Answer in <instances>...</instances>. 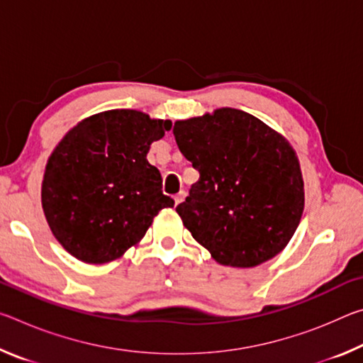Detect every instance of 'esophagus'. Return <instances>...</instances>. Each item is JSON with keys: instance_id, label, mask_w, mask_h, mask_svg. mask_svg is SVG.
<instances>
[{"instance_id": "34e87169", "label": "esophagus", "mask_w": 363, "mask_h": 363, "mask_svg": "<svg viewBox=\"0 0 363 363\" xmlns=\"http://www.w3.org/2000/svg\"><path fill=\"white\" fill-rule=\"evenodd\" d=\"M186 192H184V190H182V192H179V194H177L176 196H174V205L177 206V205H179V203H182V201H184V199H186Z\"/></svg>"}]
</instances>
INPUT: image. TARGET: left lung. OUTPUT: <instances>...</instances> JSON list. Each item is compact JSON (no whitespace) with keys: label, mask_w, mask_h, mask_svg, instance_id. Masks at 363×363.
<instances>
[{"label":"left lung","mask_w":363,"mask_h":363,"mask_svg":"<svg viewBox=\"0 0 363 363\" xmlns=\"http://www.w3.org/2000/svg\"><path fill=\"white\" fill-rule=\"evenodd\" d=\"M173 133L200 173L176 206L195 240L223 266L248 269L277 256L304 211L303 173L290 143L230 107L177 120Z\"/></svg>","instance_id":"1"}]
</instances>
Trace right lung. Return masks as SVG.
<instances>
[{
	"label": "right lung",
	"mask_w": 363,
	"mask_h": 363,
	"mask_svg": "<svg viewBox=\"0 0 363 363\" xmlns=\"http://www.w3.org/2000/svg\"><path fill=\"white\" fill-rule=\"evenodd\" d=\"M171 120L113 108L72 128L48 158L41 205L56 240L86 264H106L143 240L153 218L174 200L147 162Z\"/></svg>",
	"instance_id": "add662e5"
}]
</instances>
